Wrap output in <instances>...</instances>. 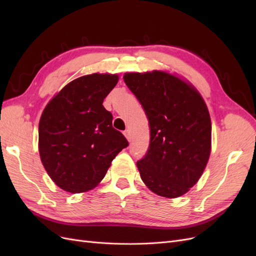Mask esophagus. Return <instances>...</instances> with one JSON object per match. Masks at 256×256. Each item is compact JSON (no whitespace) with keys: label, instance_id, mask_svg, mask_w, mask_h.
Masks as SVG:
<instances>
[{"label":"esophagus","instance_id":"34e87169","mask_svg":"<svg viewBox=\"0 0 256 256\" xmlns=\"http://www.w3.org/2000/svg\"><path fill=\"white\" fill-rule=\"evenodd\" d=\"M124 134H125V136L127 138L128 141L131 140V134H130V131H129V130H125V131H124Z\"/></svg>","mask_w":256,"mask_h":256}]
</instances>
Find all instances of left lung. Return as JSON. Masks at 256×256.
I'll return each mask as SVG.
<instances>
[{"label":"left lung","instance_id":"8db88e82","mask_svg":"<svg viewBox=\"0 0 256 256\" xmlns=\"http://www.w3.org/2000/svg\"><path fill=\"white\" fill-rule=\"evenodd\" d=\"M128 88L148 120L150 140L136 162L144 184L158 196L187 193L202 176L212 150L206 104L190 83L164 72H128Z\"/></svg>","mask_w":256,"mask_h":256}]
</instances>
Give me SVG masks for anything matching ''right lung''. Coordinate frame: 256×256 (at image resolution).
<instances>
[{
  "mask_svg": "<svg viewBox=\"0 0 256 256\" xmlns=\"http://www.w3.org/2000/svg\"><path fill=\"white\" fill-rule=\"evenodd\" d=\"M118 81V74L80 76L44 108L38 147L46 171L60 189L81 193L96 187L116 154L129 145L102 106Z\"/></svg>",
  "mask_w": 256,
  "mask_h": 256,
  "instance_id": "1",
  "label": "right lung"
}]
</instances>
